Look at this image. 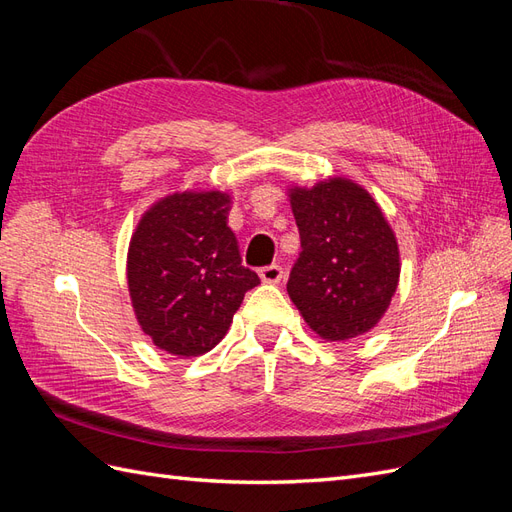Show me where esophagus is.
Segmentation results:
<instances>
[{
	"label": "esophagus",
	"mask_w": 512,
	"mask_h": 512,
	"mask_svg": "<svg viewBox=\"0 0 512 512\" xmlns=\"http://www.w3.org/2000/svg\"><path fill=\"white\" fill-rule=\"evenodd\" d=\"M258 275L265 284H280L282 277H284V269L280 265H269V267H262L258 271Z\"/></svg>",
	"instance_id": "1"
}]
</instances>
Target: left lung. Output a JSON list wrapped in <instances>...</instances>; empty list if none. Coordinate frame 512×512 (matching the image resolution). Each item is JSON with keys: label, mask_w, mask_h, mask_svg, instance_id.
<instances>
[{"label": "left lung", "mask_w": 512, "mask_h": 512, "mask_svg": "<svg viewBox=\"0 0 512 512\" xmlns=\"http://www.w3.org/2000/svg\"><path fill=\"white\" fill-rule=\"evenodd\" d=\"M301 254L286 284L307 327L327 342L374 329L399 282L395 232L371 194L344 177L288 190Z\"/></svg>", "instance_id": "left-lung-1"}]
</instances>
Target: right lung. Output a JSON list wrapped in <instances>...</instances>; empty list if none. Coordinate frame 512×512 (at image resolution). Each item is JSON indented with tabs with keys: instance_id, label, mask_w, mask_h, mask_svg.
I'll return each mask as SVG.
<instances>
[{
	"instance_id": "obj_1",
	"label": "right lung",
	"mask_w": 512,
	"mask_h": 512,
	"mask_svg": "<svg viewBox=\"0 0 512 512\" xmlns=\"http://www.w3.org/2000/svg\"><path fill=\"white\" fill-rule=\"evenodd\" d=\"M226 192H177L151 205L128 247L138 324L160 350L200 356L222 342L258 275L241 265Z\"/></svg>"
}]
</instances>
